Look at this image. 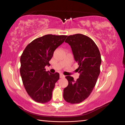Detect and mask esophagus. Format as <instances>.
<instances>
[{
    "instance_id": "esophagus-1",
    "label": "esophagus",
    "mask_w": 125,
    "mask_h": 125,
    "mask_svg": "<svg viewBox=\"0 0 125 125\" xmlns=\"http://www.w3.org/2000/svg\"><path fill=\"white\" fill-rule=\"evenodd\" d=\"M65 78V76L62 74H60V78Z\"/></svg>"
}]
</instances>
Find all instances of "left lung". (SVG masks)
I'll list each match as a JSON object with an SVG mask.
<instances>
[{
  "label": "left lung",
  "instance_id": "8db88e82",
  "mask_svg": "<svg viewBox=\"0 0 125 125\" xmlns=\"http://www.w3.org/2000/svg\"><path fill=\"white\" fill-rule=\"evenodd\" d=\"M65 42L71 47L80 75L76 81L70 76L65 77L68 85L63 90V98L68 103H79L90 96L96 85L100 73V52L94 41L81 34L68 36Z\"/></svg>",
  "mask_w": 125,
  "mask_h": 125
}]
</instances>
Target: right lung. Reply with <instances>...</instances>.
<instances>
[{
	"label": "right lung",
	"mask_w": 125,
	"mask_h": 125,
	"mask_svg": "<svg viewBox=\"0 0 125 125\" xmlns=\"http://www.w3.org/2000/svg\"><path fill=\"white\" fill-rule=\"evenodd\" d=\"M67 35L47 34L38 38L27 45L20 58L22 82L27 92L34 101L44 103L51 100L58 73L46 72L55 50L64 42Z\"/></svg>",
	"instance_id": "obj_1"
}]
</instances>
